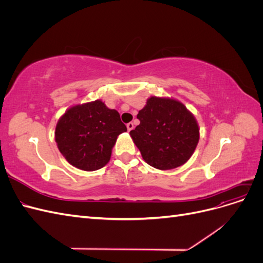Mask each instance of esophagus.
<instances>
[{
    "mask_svg": "<svg viewBox=\"0 0 263 263\" xmlns=\"http://www.w3.org/2000/svg\"><path fill=\"white\" fill-rule=\"evenodd\" d=\"M134 123H128V124H127V129H128V132H130V130H133L134 129Z\"/></svg>",
    "mask_w": 263,
    "mask_h": 263,
    "instance_id": "esophagus-1",
    "label": "esophagus"
}]
</instances>
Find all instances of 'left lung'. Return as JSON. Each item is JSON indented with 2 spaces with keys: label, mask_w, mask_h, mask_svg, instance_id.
Listing matches in <instances>:
<instances>
[{
  "label": "left lung",
  "mask_w": 263,
  "mask_h": 263,
  "mask_svg": "<svg viewBox=\"0 0 263 263\" xmlns=\"http://www.w3.org/2000/svg\"><path fill=\"white\" fill-rule=\"evenodd\" d=\"M137 118L140 124L130 130V136L149 165L170 170L193 155L200 130L194 116L182 103L151 97Z\"/></svg>",
  "instance_id": "obj_1"
}]
</instances>
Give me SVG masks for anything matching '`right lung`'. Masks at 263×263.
Listing matches in <instances>:
<instances>
[{
    "label": "right lung",
    "instance_id": "add662e5",
    "mask_svg": "<svg viewBox=\"0 0 263 263\" xmlns=\"http://www.w3.org/2000/svg\"><path fill=\"white\" fill-rule=\"evenodd\" d=\"M125 124L115 109L101 101L69 108L55 126V142L67 161L76 168L94 171L104 166Z\"/></svg>",
    "mask_w": 263,
    "mask_h": 263
}]
</instances>
